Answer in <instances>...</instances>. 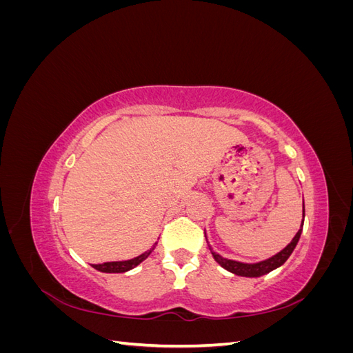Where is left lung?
I'll return each instance as SVG.
<instances>
[{
    "label": "left lung",
    "instance_id": "1",
    "mask_svg": "<svg viewBox=\"0 0 353 353\" xmlns=\"http://www.w3.org/2000/svg\"><path fill=\"white\" fill-rule=\"evenodd\" d=\"M303 221H305V203H303V219H302V223H301V228H299V231L296 232V236L293 237V240L276 254L271 256V258H268V259L259 261V262L248 263V262L227 259V258H223V256H221L219 253L213 252V249L210 248V244L209 243L208 244H209V249H210L213 259H215L223 270H227V271L236 274V275H240V276H249V279H253V276H262V275L268 274V272H271L276 268H280V266L288 258H290V254L293 253L299 239H301V234H302V230H303ZM205 236H206V232H205ZM206 241H208V237H206Z\"/></svg>",
    "mask_w": 353,
    "mask_h": 353
}]
</instances>
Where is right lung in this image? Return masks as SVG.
I'll list each match as a JSON object with an SVG mask.
<instances>
[{
    "label": "right lung",
    "instance_id": "obj_1",
    "mask_svg": "<svg viewBox=\"0 0 353 353\" xmlns=\"http://www.w3.org/2000/svg\"><path fill=\"white\" fill-rule=\"evenodd\" d=\"M157 244V243H156ZM156 244L153 245V248L150 250L144 252L143 254L137 256V258L134 259H130V261H117V262H104V263H99V265H92V268H95L100 272H108V274H116V272H126L130 271L132 268H135V266L140 265L143 261H145L148 256L152 254V252L154 250Z\"/></svg>",
    "mask_w": 353,
    "mask_h": 353
}]
</instances>
